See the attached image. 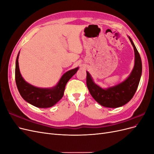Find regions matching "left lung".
<instances>
[{"label":"left lung","instance_id":"left-lung-1","mask_svg":"<svg viewBox=\"0 0 154 154\" xmlns=\"http://www.w3.org/2000/svg\"><path fill=\"white\" fill-rule=\"evenodd\" d=\"M135 55L134 66L130 75L118 84L103 88L94 83L90 74L87 71V85L91 96L101 106L109 108H118L131 100L136 93L142 74V62L141 57L130 36Z\"/></svg>","mask_w":154,"mask_h":154}]
</instances>
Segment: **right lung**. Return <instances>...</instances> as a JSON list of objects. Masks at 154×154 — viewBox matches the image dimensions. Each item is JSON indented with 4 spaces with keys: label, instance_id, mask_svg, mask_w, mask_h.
I'll return each mask as SVG.
<instances>
[{
    "label": "right lung",
    "instance_id": "obj_1",
    "mask_svg": "<svg viewBox=\"0 0 154 154\" xmlns=\"http://www.w3.org/2000/svg\"><path fill=\"white\" fill-rule=\"evenodd\" d=\"M18 53L15 63V82L20 94L27 103L38 108H49L62 98L68 81L78 71L76 67L66 72L55 86L51 88H40L32 85L22 76L18 66Z\"/></svg>",
    "mask_w": 154,
    "mask_h": 154
}]
</instances>
